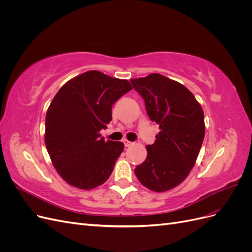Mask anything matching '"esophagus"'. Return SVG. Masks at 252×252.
<instances>
[{
    "label": "esophagus",
    "mask_w": 252,
    "mask_h": 252,
    "mask_svg": "<svg viewBox=\"0 0 252 252\" xmlns=\"http://www.w3.org/2000/svg\"><path fill=\"white\" fill-rule=\"evenodd\" d=\"M123 142H124V145H125V147H130V146H131V145H133V143H132V142H130V141H128V140H124Z\"/></svg>",
    "instance_id": "1"
}]
</instances>
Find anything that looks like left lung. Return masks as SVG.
Instances as JSON below:
<instances>
[{
    "label": "left lung",
    "mask_w": 252,
    "mask_h": 252,
    "mask_svg": "<svg viewBox=\"0 0 252 252\" xmlns=\"http://www.w3.org/2000/svg\"><path fill=\"white\" fill-rule=\"evenodd\" d=\"M148 117L159 126L147 158L135 167L142 184L156 192L180 185L191 171L205 135L204 112L194 95L177 81L158 73L130 80Z\"/></svg>",
    "instance_id": "obj_1"
}]
</instances>
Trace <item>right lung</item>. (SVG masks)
I'll return each instance as SVG.
<instances>
[{
    "instance_id": "right-lung-1",
    "label": "right lung",
    "mask_w": 252,
    "mask_h": 252,
    "mask_svg": "<svg viewBox=\"0 0 252 252\" xmlns=\"http://www.w3.org/2000/svg\"><path fill=\"white\" fill-rule=\"evenodd\" d=\"M131 89L127 80L90 70L68 81L53 97L45 144L53 167L69 185L89 190L110 177L124 144L105 141L100 131L112 120V105Z\"/></svg>"
}]
</instances>
